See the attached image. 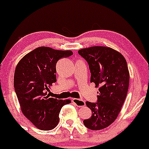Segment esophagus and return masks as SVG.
<instances>
[{
	"mask_svg": "<svg viewBox=\"0 0 149 149\" xmlns=\"http://www.w3.org/2000/svg\"><path fill=\"white\" fill-rule=\"evenodd\" d=\"M73 102L77 105V107H84L85 106V102L83 100L80 99H77V98H72V100Z\"/></svg>",
	"mask_w": 149,
	"mask_h": 149,
	"instance_id": "obj_1",
	"label": "esophagus"
}]
</instances>
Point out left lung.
<instances>
[{
  "label": "left lung",
  "instance_id": "1",
  "mask_svg": "<svg viewBox=\"0 0 149 149\" xmlns=\"http://www.w3.org/2000/svg\"><path fill=\"white\" fill-rule=\"evenodd\" d=\"M78 53L89 64L90 82L99 87L97 102H86L93 115L83 120L84 125L94 131L104 129L117 118L126 97L130 78L126 60L120 52L106 47L82 49Z\"/></svg>",
  "mask_w": 149,
  "mask_h": 149
}]
</instances>
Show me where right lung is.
<instances>
[{
	"mask_svg": "<svg viewBox=\"0 0 149 149\" xmlns=\"http://www.w3.org/2000/svg\"><path fill=\"white\" fill-rule=\"evenodd\" d=\"M72 54L70 50L40 47L25 55L16 66L13 84L21 111L39 129H54L62 106L71 102L50 97L48 92L56 82V62Z\"/></svg>",
	"mask_w": 149,
	"mask_h": 149,
	"instance_id": "right-lung-1",
	"label": "right lung"
}]
</instances>
